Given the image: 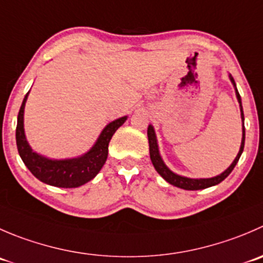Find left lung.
I'll return each instance as SVG.
<instances>
[{"label": "left lung", "instance_id": "1", "mask_svg": "<svg viewBox=\"0 0 263 263\" xmlns=\"http://www.w3.org/2000/svg\"><path fill=\"white\" fill-rule=\"evenodd\" d=\"M230 77L231 83L234 85L235 87V93H236V99L239 101V105H240V111H241V121H243V137H241V144H240V149H239L238 155L236 158L234 159V162L231 163L230 167L228 170L223 171L221 175L215 176V177H211V178H189V177H183V176L177 175V173L172 172L167 165L164 164L163 162L162 157L159 154V149H158V141H157V136H155V131H154V127L150 124L147 127V139H149V152H150V159H152L153 165H154L155 171L164 178L167 182H170L171 185L176 186V187H180L183 189V190H202V189H207L211 187V186H215L217 183L222 182L226 177L231 173V171L234 170V167L238 163L239 158H240L241 153H243L244 149V141H246V128H244V113H243V106H241V99L240 95H239L238 90H236V85H235V81L231 76Z\"/></svg>", "mask_w": 263, "mask_h": 263}]
</instances>
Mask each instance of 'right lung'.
<instances>
[{
	"label": "right lung",
	"instance_id": "right-lung-1",
	"mask_svg": "<svg viewBox=\"0 0 263 263\" xmlns=\"http://www.w3.org/2000/svg\"><path fill=\"white\" fill-rule=\"evenodd\" d=\"M29 92L25 95L17 114L16 146L20 158L34 177L56 187H78L92 180L108 158V146L117 129L126 122L127 117L110 122L101 131L95 145L83 155L70 159H50L33 152L24 132V108Z\"/></svg>",
	"mask_w": 263,
	"mask_h": 263
}]
</instances>
